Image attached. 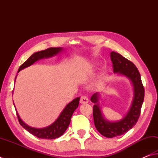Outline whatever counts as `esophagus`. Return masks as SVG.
Wrapping results in <instances>:
<instances>
[{
  "label": "esophagus",
  "mask_w": 158,
  "mask_h": 158,
  "mask_svg": "<svg viewBox=\"0 0 158 158\" xmlns=\"http://www.w3.org/2000/svg\"><path fill=\"white\" fill-rule=\"evenodd\" d=\"M80 102L81 104H85V103H88L89 102V99L87 96H82L81 98H80Z\"/></svg>",
  "instance_id": "34e87169"
}]
</instances>
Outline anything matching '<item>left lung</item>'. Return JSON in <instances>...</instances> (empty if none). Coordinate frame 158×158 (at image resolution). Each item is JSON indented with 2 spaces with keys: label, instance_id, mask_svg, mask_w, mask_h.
Masks as SVG:
<instances>
[{
  "label": "left lung",
  "instance_id": "obj_1",
  "mask_svg": "<svg viewBox=\"0 0 158 158\" xmlns=\"http://www.w3.org/2000/svg\"><path fill=\"white\" fill-rule=\"evenodd\" d=\"M111 60L115 73L125 76L131 80L134 97L131 106L125 117L120 121L111 123L103 118L98 105V93L94 94L91 96V102L96 103L93 107L95 127L98 132L106 138H114L123 135L135 125L140 115L144 98V88L142 85L140 74L135 65L120 53L115 52L111 53Z\"/></svg>",
  "mask_w": 158,
  "mask_h": 158
}]
</instances>
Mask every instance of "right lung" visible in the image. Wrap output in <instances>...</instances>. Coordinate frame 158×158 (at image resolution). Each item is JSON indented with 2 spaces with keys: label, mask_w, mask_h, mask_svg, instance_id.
I'll return each mask as SVG.
<instances>
[{
  "label": "right lung",
  "mask_w": 158,
  "mask_h": 158,
  "mask_svg": "<svg viewBox=\"0 0 158 158\" xmlns=\"http://www.w3.org/2000/svg\"><path fill=\"white\" fill-rule=\"evenodd\" d=\"M62 51V48L60 47H51L43 51L38 52L34 53L23 64L20 65L19 67L18 73L19 71L24 69V68L30 66L32 64H34L35 61H37L39 59H42L43 58H48L52 57V56L56 55L60 52ZM80 98H76L73 100L71 101L70 103L65 106L63 111H62L60 115H59L57 120L53 123L51 125L43 128V129H35L27 125L25 123H24L23 120L19 117V114L16 112L18 120L20 125H21L24 129H25L27 131H29L32 135H35L38 138L42 139H56L61 136L65 132V131L69 127L71 118L72 116L73 112L75 110L78 108L79 105Z\"/></svg>",
  "instance_id": "1"
}]
</instances>
